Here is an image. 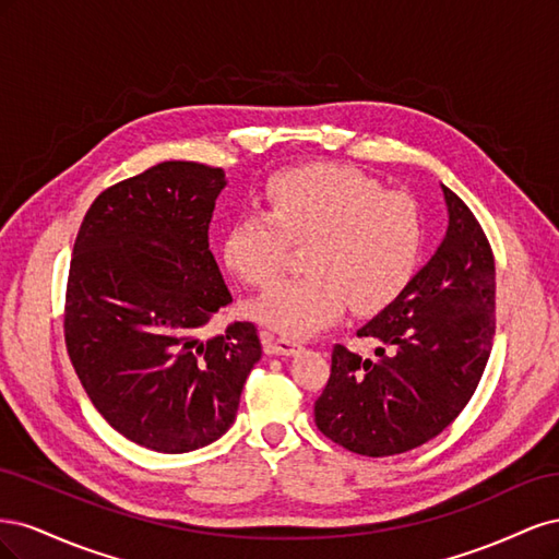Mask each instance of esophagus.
Segmentation results:
<instances>
[{"mask_svg": "<svg viewBox=\"0 0 559 559\" xmlns=\"http://www.w3.org/2000/svg\"><path fill=\"white\" fill-rule=\"evenodd\" d=\"M300 347H302L300 343L292 341V337H284V335L275 337V341H270V345H267V349L273 354H280V357H289V354H296Z\"/></svg>", "mask_w": 559, "mask_h": 559, "instance_id": "34e87169", "label": "esophagus"}]
</instances>
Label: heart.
I'll return each instance as SVG.
<instances>
[{
	"label": "heart",
	"instance_id": "heart-1",
	"mask_svg": "<svg viewBox=\"0 0 559 559\" xmlns=\"http://www.w3.org/2000/svg\"><path fill=\"white\" fill-rule=\"evenodd\" d=\"M302 277L253 300L261 324L308 337L352 308L373 314L394 302L415 277L421 251L417 202L359 167L310 163L265 181L263 214H245L224 240L226 265L245 284L265 289L305 247Z\"/></svg>",
	"mask_w": 559,
	"mask_h": 559
}]
</instances>
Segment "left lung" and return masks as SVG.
<instances>
[{
  "label": "left lung",
  "mask_w": 559,
  "mask_h": 559,
  "mask_svg": "<svg viewBox=\"0 0 559 559\" xmlns=\"http://www.w3.org/2000/svg\"><path fill=\"white\" fill-rule=\"evenodd\" d=\"M450 224L405 292L357 331L373 359L333 345L331 376L314 401L317 429L349 452L401 454L460 415L495 341V257L478 218L443 186Z\"/></svg>",
  "instance_id": "left-lung-1"
}]
</instances>
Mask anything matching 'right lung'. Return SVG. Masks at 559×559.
Returning a JSON list of instances; mask_svg holds the SVG:
<instances>
[{
  "mask_svg": "<svg viewBox=\"0 0 559 559\" xmlns=\"http://www.w3.org/2000/svg\"><path fill=\"white\" fill-rule=\"evenodd\" d=\"M222 167L165 160L83 216L64 294V345L88 399L142 448L179 454L233 425L261 359L259 329L200 333L233 300L210 249Z\"/></svg>",
  "mask_w": 559,
  "mask_h": 559,
  "instance_id": "add662e5",
  "label": "right lung"
}]
</instances>
